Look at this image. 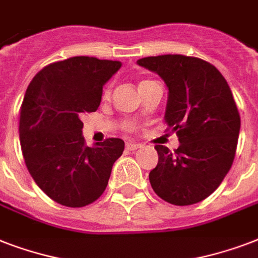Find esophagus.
Segmentation results:
<instances>
[{"label":"esophagus","instance_id":"1","mask_svg":"<svg viewBox=\"0 0 258 258\" xmlns=\"http://www.w3.org/2000/svg\"><path fill=\"white\" fill-rule=\"evenodd\" d=\"M141 143H137V142H127L125 143V149L128 150V151H135V150L141 149Z\"/></svg>","mask_w":258,"mask_h":258}]
</instances>
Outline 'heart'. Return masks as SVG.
Here are the masks:
<instances>
[{"label":"heart","instance_id":"b5f03b06","mask_svg":"<svg viewBox=\"0 0 258 258\" xmlns=\"http://www.w3.org/2000/svg\"><path fill=\"white\" fill-rule=\"evenodd\" d=\"M147 82H150V80H143V82H141V84H143V83H147ZM141 84H139V86H141ZM109 93H111V86H107L104 89V92H103V96L108 97Z\"/></svg>","mask_w":258,"mask_h":258}]
</instances>
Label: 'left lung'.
I'll list each match as a JSON object with an SVG mask.
<instances>
[{
    "instance_id": "left-lung-1",
    "label": "left lung",
    "mask_w": 258,
    "mask_h": 258,
    "mask_svg": "<svg viewBox=\"0 0 258 258\" xmlns=\"http://www.w3.org/2000/svg\"><path fill=\"white\" fill-rule=\"evenodd\" d=\"M169 88L167 130L179 139L171 153L155 146L159 159L150 183L169 204L186 206L208 198L224 180L236 157L241 119L221 72L202 58L162 54L138 60Z\"/></svg>"
}]
</instances>
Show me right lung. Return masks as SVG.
Returning <instances> with one entry per match:
<instances>
[{
	"label": "right lung",
	"instance_id": "1",
	"mask_svg": "<svg viewBox=\"0 0 258 258\" xmlns=\"http://www.w3.org/2000/svg\"><path fill=\"white\" fill-rule=\"evenodd\" d=\"M120 61L76 56L44 67L28 86L20 108V143L26 169L54 202L83 208L104 192L124 142L108 138L88 147L86 112L100 105L103 86Z\"/></svg>",
	"mask_w": 258,
	"mask_h": 258
}]
</instances>
